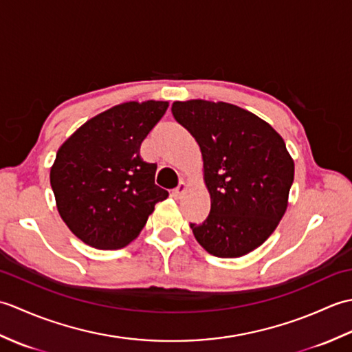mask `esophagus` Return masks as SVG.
<instances>
[{
    "label": "esophagus",
    "mask_w": 352,
    "mask_h": 352,
    "mask_svg": "<svg viewBox=\"0 0 352 352\" xmlns=\"http://www.w3.org/2000/svg\"><path fill=\"white\" fill-rule=\"evenodd\" d=\"M184 190H186V184H184V182H180V183H178L177 188L172 190L170 195H172V198H174V199H178V198H182Z\"/></svg>",
    "instance_id": "1"
}]
</instances>
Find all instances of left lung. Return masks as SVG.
Returning <instances> with one entry per match:
<instances>
[{
	"mask_svg": "<svg viewBox=\"0 0 352 352\" xmlns=\"http://www.w3.org/2000/svg\"><path fill=\"white\" fill-rule=\"evenodd\" d=\"M172 115L198 142L210 214L190 223L216 257L254 251L274 233L287 208L295 164L283 138L251 111L228 102L175 101Z\"/></svg>",
	"mask_w": 352,
	"mask_h": 352,
	"instance_id": "obj_1",
	"label": "left lung"
}]
</instances>
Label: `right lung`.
Here are the masks:
<instances>
[{
    "label": "right lung",
    "instance_id": "1",
    "mask_svg": "<svg viewBox=\"0 0 352 352\" xmlns=\"http://www.w3.org/2000/svg\"><path fill=\"white\" fill-rule=\"evenodd\" d=\"M166 101L124 102L89 119L58 148L50 182L57 210L80 241L118 250L136 239L168 190L154 183L157 164L139 155Z\"/></svg>",
    "mask_w": 352,
    "mask_h": 352
}]
</instances>
